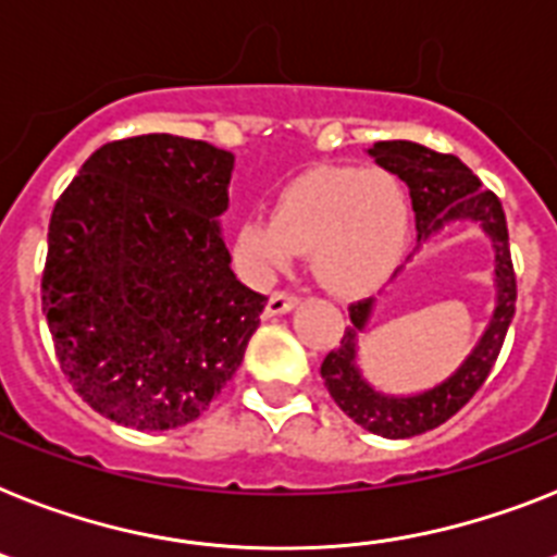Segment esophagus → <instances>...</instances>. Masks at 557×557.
Wrapping results in <instances>:
<instances>
[{
    "label": "esophagus",
    "instance_id": "esophagus-1",
    "mask_svg": "<svg viewBox=\"0 0 557 557\" xmlns=\"http://www.w3.org/2000/svg\"><path fill=\"white\" fill-rule=\"evenodd\" d=\"M296 305L298 296H293V293H273L268 301V315H284V312H289Z\"/></svg>",
    "mask_w": 557,
    "mask_h": 557
}]
</instances>
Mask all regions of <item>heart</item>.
I'll return each instance as SVG.
<instances>
[{
  "label": "heart",
  "mask_w": 557,
  "mask_h": 557,
  "mask_svg": "<svg viewBox=\"0 0 557 557\" xmlns=\"http://www.w3.org/2000/svg\"><path fill=\"white\" fill-rule=\"evenodd\" d=\"M410 238V199L384 168L315 164L275 193L273 219L247 215L236 230V259L268 282L296 252H310L312 275L335 296L379 287Z\"/></svg>",
  "instance_id": "heart-1"
}]
</instances>
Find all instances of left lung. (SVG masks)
Instances as JSON below:
<instances>
[{
  "label": "left lung",
  "mask_w": 557,
  "mask_h": 557,
  "mask_svg": "<svg viewBox=\"0 0 557 557\" xmlns=\"http://www.w3.org/2000/svg\"><path fill=\"white\" fill-rule=\"evenodd\" d=\"M375 164L401 178L410 187L412 213H416L418 250L441 230L455 222L475 224L493 245L495 252V310L484 335L461 367L435 387L412 395H389L372 387L358 367V335L364 333L372 319L375 301H358L350 307V327L344 330L342 344L324 358L321 379L333 401L364 430L384 438H412L426 430H435L447 418L461 410L481 389L495 358H498L509 321L516 315V270L509 259L507 215L498 196L481 187L458 156L435 153L416 141H375L367 150Z\"/></svg>",
  "instance_id": "left-lung-1"
}]
</instances>
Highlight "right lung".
<instances>
[{"mask_svg": "<svg viewBox=\"0 0 557 557\" xmlns=\"http://www.w3.org/2000/svg\"><path fill=\"white\" fill-rule=\"evenodd\" d=\"M233 153L147 133L108 141L59 196L41 310L73 389L133 430H176L233 379L268 305L230 270Z\"/></svg>", "mask_w": 557, "mask_h": 557, "instance_id": "add662e5", "label": "right lung"}]
</instances>
